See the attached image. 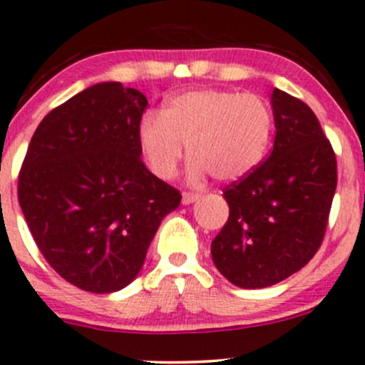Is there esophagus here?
<instances>
[{"label":"esophagus","mask_w":365,"mask_h":365,"mask_svg":"<svg viewBox=\"0 0 365 365\" xmlns=\"http://www.w3.org/2000/svg\"><path fill=\"white\" fill-rule=\"evenodd\" d=\"M199 197H201V195L195 194V192H183L182 194V202H183V205H192V202L197 201Z\"/></svg>","instance_id":"esophagus-1"}]
</instances>
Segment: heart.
<instances>
[{"instance_id": "b5f03b06", "label": "heart", "mask_w": 365, "mask_h": 365, "mask_svg": "<svg viewBox=\"0 0 365 365\" xmlns=\"http://www.w3.org/2000/svg\"><path fill=\"white\" fill-rule=\"evenodd\" d=\"M273 134V112L260 96L222 89L173 96L160 113H147L138 140L148 168L170 180L183 157H192V182L213 175L224 183L245 178L262 163Z\"/></svg>"}]
</instances>
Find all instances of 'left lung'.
<instances>
[{"label":"left lung","mask_w":365,"mask_h":365,"mask_svg":"<svg viewBox=\"0 0 365 365\" xmlns=\"http://www.w3.org/2000/svg\"><path fill=\"white\" fill-rule=\"evenodd\" d=\"M271 106L273 150L224 190L229 220L212 241L217 269L241 289L274 285L313 259L337 185L336 153L313 110L279 89Z\"/></svg>","instance_id":"8db88e82"}]
</instances>
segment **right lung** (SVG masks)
Instances as JSON below:
<instances>
[{
  "mask_svg": "<svg viewBox=\"0 0 365 365\" xmlns=\"http://www.w3.org/2000/svg\"><path fill=\"white\" fill-rule=\"evenodd\" d=\"M147 105L120 82L78 92L40 122L19 173L34 243L57 274L87 292L128 287L163 218L182 201L141 160Z\"/></svg>",
  "mask_w": 365,
  "mask_h": 365,
  "instance_id": "1",
  "label": "right lung"
}]
</instances>
